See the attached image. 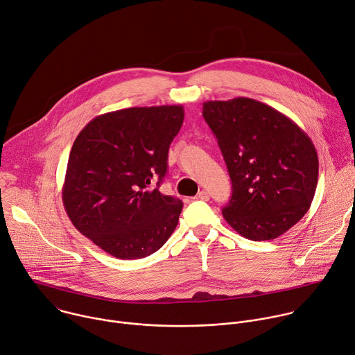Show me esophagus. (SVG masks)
Returning <instances> with one entry per match:
<instances>
[{"instance_id": "obj_1", "label": "esophagus", "mask_w": 355, "mask_h": 355, "mask_svg": "<svg viewBox=\"0 0 355 355\" xmlns=\"http://www.w3.org/2000/svg\"><path fill=\"white\" fill-rule=\"evenodd\" d=\"M194 198H196V200H204V201H207V200L209 198V194H208V191L201 190V191L197 193V196H196Z\"/></svg>"}]
</instances>
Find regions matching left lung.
<instances>
[{"instance_id":"1","label":"left lung","mask_w":355,"mask_h":355,"mask_svg":"<svg viewBox=\"0 0 355 355\" xmlns=\"http://www.w3.org/2000/svg\"><path fill=\"white\" fill-rule=\"evenodd\" d=\"M202 116L232 182L225 221L250 241L287 232L306 214L316 191L319 159L312 139L290 117L250 98L207 101Z\"/></svg>"}]
</instances>
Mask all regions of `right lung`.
<instances>
[{
  "mask_svg": "<svg viewBox=\"0 0 355 355\" xmlns=\"http://www.w3.org/2000/svg\"><path fill=\"white\" fill-rule=\"evenodd\" d=\"M183 119L180 105L128 107L96 116L76 138L62 184L64 208L74 227L106 253L143 259L173 234L183 202L158 187Z\"/></svg>",
  "mask_w": 355,
  "mask_h": 355,
  "instance_id": "add662e5",
  "label": "right lung"
}]
</instances>
